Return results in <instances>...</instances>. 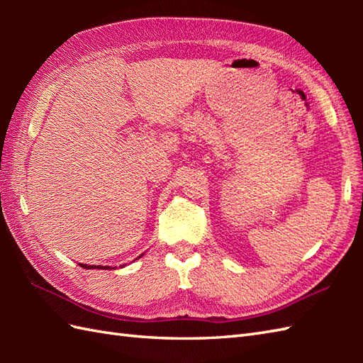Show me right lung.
<instances>
[{
	"instance_id": "obj_1",
	"label": "right lung",
	"mask_w": 363,
	"mask_h": 363,
	"mask_svg": "<svg viewBox=\"0 0 363 363\" xmlns=\"http://www.w3.org/2000/svg\"><path fill=\"white\" fill-rule=\"evenodd\" d=\"M79 265H81L82 268H87V269H90V268H104V269H107V268H109V267H99V265H98V267H94V265L90 267V265H84V264H79Z\"/></svg>"
}]
</instances>
